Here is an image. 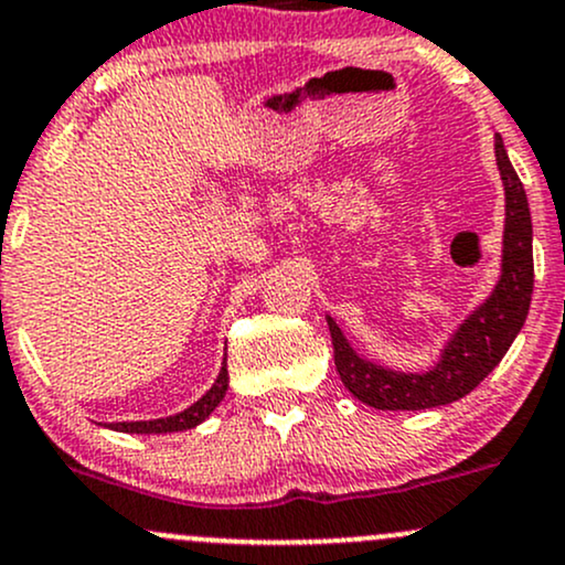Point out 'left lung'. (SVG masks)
<instances>
[{
  "mask_svg": "<svg viewBox=\"0 0 565 565\" xmlns=\"http://www.w3.org/2000/svg\"><path fill=\"white\" fill-rule=\"evenodd\" d=\"M495 163L507 195L501 278L491 297L463 319L431 370L399 373L359 356L340 327L327 316L340 381L364 405L375 411H426L461 399L486 381L523 330L534 295V227L523 182L514 173L499 134Z\"/></svg>",
  "mask_w": 565,
  "mask_h": 565,
  "instance_id": "obj_1",
  "label": "left lung"
}]
</instances>
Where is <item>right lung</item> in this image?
<instances>
[{
    "mask_svg": "<svg viewBox=\"0 0 565 565\" xmlns=\"http://www.w3.org/2000/svg\"><path fill=\"white\" fill-rule=\"evenodd\" d=\"M225 392H227V364H222L214 386L209 388L195 405H190L188 411L169 415V418H154V420H122V424H109V429L128 431V434H166V431L195 429V426L203 424V420L214 413V407L225 399Z\"/></svg>",
    "mask_w": 565,
    "mask_h": 565,
    "instance_id": "right-lung-1",
    "label": "right lung"
}]
</instances>
